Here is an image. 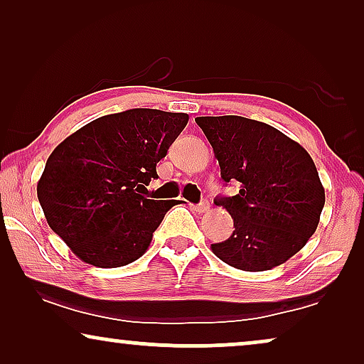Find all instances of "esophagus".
<instances>
[{
    "instance_id": "esophagus-1",
    "label": "esophagus",
    "mask_w": 364,
    "mask_h": 364,
    "mask_svg": "<svg viewBox=\"0 0 364 364\" xmlns=\"http://www.w3.org/2000/svg\"><path fill=\"white\" fill-rule=\"evenodd\" d=\"M192 208L198 213H203V212H207L208 208H210V203H208V200H202L200 203H197V205H192Z\"/></svg>"
}]
</instances>
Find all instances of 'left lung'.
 <instances>
[{
  "mask_svg": "<svg viewBox=\"0 0 364 364\" xmlns=\"http://www.w3.org/2000/svg\"><path fill=\"white\" fill-rule=\"evenodd\" d=\"M220 166L223 182H240L217 203L235 230L212 252L245 272L272 270L306 245L325 205L315 162L300 144L265 122L240 116L197 117Z\"/></svg>",
  "mask_w": 364,
  "mask_h": 364,
  "instance_id": "left-lung-1",
  "label": "left lung"
}]
</instances>
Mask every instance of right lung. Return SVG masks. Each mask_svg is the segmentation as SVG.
Returning <instances> with one entry per match:
<instances>
[{"mask_svg": "<svg viewBox=\"0 0 364 364\" xmlns=\"http://www.w3.org/2000/svg\"><path fill=\"white\" fill-rule=\"evenodd\" d=\"M187 122L183 112L129 109L86 124L54 149L38 182V200L74 255L99 268L144 255L177 203L152 200L147 186Z\"/></svg>", "mask_w": 364, "mask_h": 364, "instance_id": "add662e5", "label": "right lung"}]
</instances>
